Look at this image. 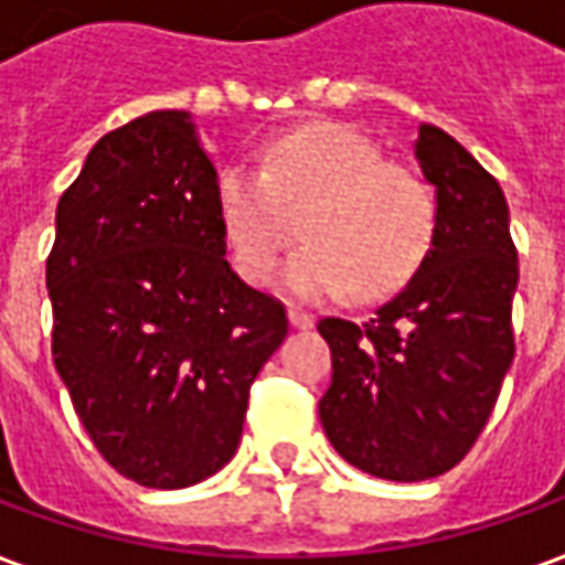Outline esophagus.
<instances>
[{
    "instance_id": "obj_1",
    "label": "esophagus",
    "mask_w": 565,
    "mask_h": 565,
    "mask_svg": "<svg viewBox=\"0 0 565 565\" xmlns=\"http://www.w3.org/2000/svg\"><path fill=\"white\" fill-rule=\"evenodd\" d=\"M287 321H290V328H297V331H306V328L316 324V319H312L309 312H302V309H290V312H287Z\"/></svg>"
}]
</instances>
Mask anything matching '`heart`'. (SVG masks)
<instances>
[{
    "instance_id": "b5f03b06",
    "label": "heart",
    "mask_w": 565,
    "mask_h": 565,
    "mask_svg": "<svg viewBox=\"0 0 565 565\" xmlns=\"http://www.w3.org/2000/svg\"><path fill=\"white\" fill-rule=\"evenodd\" d=\"M215 205L237 271L249 284L275 278L297 237L306 246L284 271L300 300H360L399 290L435 237V196L416 171L384 162L353 127L319 121L278 137L263 168L231 162L215 178Z\"/></svg>"
}]
</instances>
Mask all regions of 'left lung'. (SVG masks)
Segmentation results:
<instances>
[{
  "label": "left lung",
  "mask_w": 565,
  "mask_h": 565,
  "mask_svg": "<svg viewBox=\"0 0 565 565\" xmlns=\"http://www.w3.org/2000/svg\"><path fill=\"white\" fill-rule=\"evenodd\" d=\"M413 156L435 186L425 263L369 321H319L334 369L321 428L350 466L387 481L450 472L513 365L519 263L507 196L440 127L418 125Z\"/></svg>",
  "instance_id": "obj_1"
}]
</instances>
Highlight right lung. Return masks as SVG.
<instances>
[{
  "mask_svg": "<svg viewBox=\"0 0 565 565\" xmlns=\"http://www.w3.org/2000/svg\"><path fill=\"white\" fill-rule=\"evenodd\" d=\"M215 166L190 111L106 134L55 209L52 360L96 450L174 491L237 454L284 306L224 259Z\"/></svg>",
  "mask_w": 565,
  "mask_h": 565,
  "instance_id": "1",
  "label": "right lung"
}]
</instances>
